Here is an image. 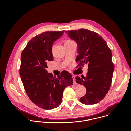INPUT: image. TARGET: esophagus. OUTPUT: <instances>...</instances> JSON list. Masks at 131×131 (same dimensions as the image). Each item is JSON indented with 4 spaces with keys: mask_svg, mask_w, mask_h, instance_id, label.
<instances>
[{
    "mask_svg": "<svg viewBox=\"0 0 131 131\" xmlns=\"http://www.w3.org/2000/svg\"><path fill=\"white\" fill-rule=\"evenodd\" d=\"M73 80H74V84H76V82H75V77L74 75H73Z\"/></svg>",
    "mask_w": 131,
    "mask_h": 131,
    "instance_id": "34e87169",
    "label": "esophagus"
}]
</instances>
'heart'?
<instances>
[{
  "instance_id": "b5f03b06",
  "label": "heart",
  "mask_w": 131,
  "mask_h": 131,
  "mask_svg": "<svg viewBox=\"0 0 131 131\" xmlns=\"http://www.w3.org/2000/svg\"><path fill=\"white\" fill-rule=\"evenodd\" d=\"M74 43V42L73 41H72L71 40H66L64 42V44H70V43Z\"/></svg>"
}]
</instances>
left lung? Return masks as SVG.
I'll return each mask as SVG.
<instances>
[{"instance_id": "1", "label": "left lung", "mask_w": 131, "mask_h": 131, "mask_svg": "<svg viewBox=\"0 0 131 131\" xmlns=\"http://www.w3.org/2000/svg\"><path fill=\"white\" fill-rule=\"evenodd\" d=\"M77 44L75 61L78 66L88 65L85 77H77L76 82L85 86L86 95L80 99L81 103L92 105L102 100L111 86L114 65L112 54L106 41L98 34L87 29L66 32Z\"/></svg>"}]
</instances>
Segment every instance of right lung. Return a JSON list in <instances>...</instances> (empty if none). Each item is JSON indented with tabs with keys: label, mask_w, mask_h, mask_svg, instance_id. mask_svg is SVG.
I'll return each mask as SVG.
<instances>
[{
	"label": "right lung",
	"mask_w": 131,
	"mask_h": 131,
	"mask_svg": "<svg viewBox=\"0 0 131 131\" xmlns=\"http://www.w3.org/2000/svg\"><path fill=\"white\" fill-rule=\"evenodd\" d=\"M64 31L45 32L33 38L22 51L19 75L31 100L44 110L54 109L62 102L66 87L73 84L72 75L63 71L53 77L48 73L47 63L53 60L52 47Z\"/></svg>",
	"instance_id": "1"
}]
</instances>
